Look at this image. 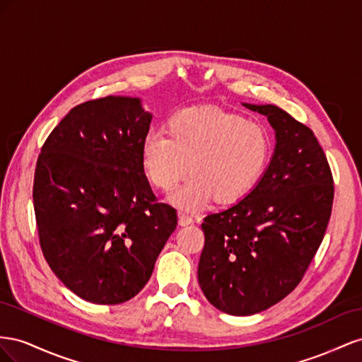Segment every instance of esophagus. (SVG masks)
Wrapping results in <instances>:
<instances>
[{
	"label": "esophagus",
	"mask_w": 362,
	"mask_h": 362,
	"mask_svg": "<svg viewBox=\"0 0 362 362\" xmlns=\"http://www.w3.org/2000/svg\"><path fill=\"white\" fill-rule=\"evenodd\" d=\"M192 223H194V218L189 214H185V212L179 214V226H188Z\"/></svg>",
	"instance_id": "1"
}]
</instances>
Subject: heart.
Masks as SVG:
<instances>
[{"mask_svg":"<svg viewBox=\"0 0 362 362\" xmlns=\"http://www.w3.org/2000/svg\"><path fill=\"white\" fill-rule=\"evenodd\" d=\"M270 132L261 122L223 110L177 112L168 135L150 132L142 142V167L154 187L173 191L189 173L192 177L171 202L195 211L216 197L235 203L259 183L272 158Z\"/></svg>","mask_w":362,"mask_h":362,"instance_id":"heart-1","label":"heart"}]
</instances>
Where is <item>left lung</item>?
<instances>
[{
	"label": "left lung",
	"mask_w": 362,
	"mask_h": 362,
	"mask_svg": "<svg viewBox=\"0 0 362 362\" xmlns=\"http://www.w3.org/2000/svg\"><path fill=\"white\" fill-rule=\"evenodd\" d=\"M243 105L274 129L270 163L253 191L202 223L199 284L230 315H253L302 281L332 212L334 180L313 130L273 105Z\"/></svg>",
	"instance_id": "left-lung-1"
}]
</instances>
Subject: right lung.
I'll list each match as a JSON object with an SVG mask.
<instances>
[{"label":"right lung","mask_w":362,"mask_h":362,"mask_svg":"<svg viewBox=\"0 0 362 362\" xmlns=\"http://www.w3.org/2000/svg\"><path fill=\"white\" fill-rule=\"evenodd\" d=\"M153 115L139 98L105 97L71 109L37 158L33 203L40 249L62 284L86 302L135 297L177 226L144 174Z\"/></svg>","instance_id":"1"}]
</instances>
